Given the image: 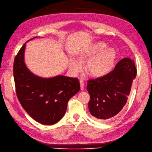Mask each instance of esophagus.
<instances>
[{
  "instance_id": "34e87169",
  "label": "esophagus",
  "mask_w": 152,
  "mask_h": 152,
  "mask_svg": "<svg viewBox=\"0 0 152 152\" xmlns=\"http://www.w3.org/2000/svg\"><path fill=\"white\" fill-rule=\"evenodd\" d=\"M80 90H84V81L81 79L80 80Z\"/></svg>"
}]
</instances>
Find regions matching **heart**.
Masks as SVG:
<instances>
[{
    "mask_svg": "<svg viewBox=\"0 0 152 152\" xmlns=\"http://www.w3.org/2000/svg\"><path fill=\"white\" fill-rule=\"evenodd\" d=\"M116 58V50L113 48H107L104 42H97L89 45L80 51L77 60L79 62L86 63L85 72L90 76L99 78L107 75L113 69ZM70 69L77 73L80 69V64L75 60L70 62Z\"/></svg>",
    "mask_w": 152,
    "mask_h": 152,
    "instance_id": "b5f03b06",
    "label": "heart"
}]
</instances>
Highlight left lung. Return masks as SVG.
Here are the masks:
<instances>
[{
  "label": "left lung",
  "instance_id": "1",
  "mask_svg": "<svg viewBox=\"0 0 152 152\" xmlns=\"http://www.w3.org/2000/svg\"><path fill=\"white\" fill-rule=\"evenodd\" d=\"M136 75L134 60L125 58L107 75L89 80L86 88L91 99L88 103L90 114L100 121L109 120L118 114L127 103Z\"/></svg>",
  "mask_w": 152,
  "mask_h": 152
}]
</instances>
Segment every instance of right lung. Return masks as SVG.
Returning a JSON list of instances; mask_svg holds the SVG:
<instances>
[{
  "label": "right lung",
  "mask_w": 152,
  "mask_h": 152,
  "mask_svg": "<svg viewBox=\"0 0 152 152\" xmlns=\"http://www.w3.org/2000/svg\"><path fill=\"white\" fill-rule=\"evenodd\" d=\"M25 47L26 43L13 62L17 96L23 109L36 122L55 124L65 114L71 97L80 90L79 81L64 75L42 78L34 75L25 64Z\"/></svg>",
  "instance_id": "1"
}]
</instances>
